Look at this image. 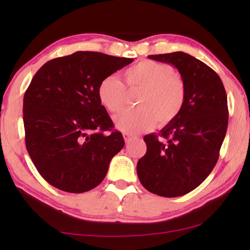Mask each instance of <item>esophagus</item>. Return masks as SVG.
I'll list each match as a JSON object with an SVG mask.
<instances>
[{"instance_id": "34e87169", "label": "esophagus", "mask_w": 250, "mask_h": 250, "mask_svg": "<svg viewBox=\"0 0 250 250\" xmlns=\"http://www.w3.org/2000/svg\"><path fill=\"white\" fill-rule=\"evenodd\" d=\"M124 138H125V142H129V141L132 140V138H134V134L129 133V132H125L124 133Z\"/></svg>"}]
</instances>
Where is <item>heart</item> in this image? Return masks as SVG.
<instances>
[{
  "instance_id": "1",
  "label": "heart",
  "mask_w": 250,
  "mask_h": 250,
  "mask_svg": "<svg viewBox=\"0 0 250 250\" xmlns=\"http://www.w3.org/2000/svg\"><path fill=\"white\" fill-rule=\"evenodd\" d=\"M130 94L140 92L137 99L139 109L125 110L113 118L118 129L139 133L153 128L156 122L163 126L179 115L185 99V84L170 65L143 61L125 71ZM98 98L110 112L125 107L128 92L116 76L110 75L98 86Z\"/></svg>"
}]
</instances>
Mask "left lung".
Wrapping results in <instances>:
<instances>
[{"label":"left lung","instance_id":"8db88e82","mask_svg":"<svg viewBox=\"0 0 250 250\" xmlns=\"http://www.w3.org/2000/svg\"><path fill=\"white\" fill-rule=\"evenodd\" d=\"M179 70L185 84L183 107L159 134L146 135V153L137 173L147 191L164 197L188 194L202 184L216 164L228 125L225 88L219 76L183 52L150 55Z\"/></svg>","mask_w":250,"mask_h":250}]
</instances>
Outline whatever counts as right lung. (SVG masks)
<instances>
[{
  "label": "right lung",
  "mask_w": 250,
  "mask_h": 250,
  "mask_svg": "<svg viewBox=\"0 0 250 250\" xmlns=\"http://www.w3.org/2000/svg\"><path fill=\"white\" fill-rule=\"evenodd\" d=\"M133 58L76 52L52 59L25 91V143L34 166L50 185L68 193L98 186L125 146L98 98L101 80Z\"/></svg>",
  "instance_id": "obj_1"
}]
</instances>
